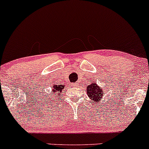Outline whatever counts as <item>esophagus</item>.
<instances>
[{"mask_svg":"<svg viewBox=\"0 0 149 149\" xmlns=\"http://www.w3.org/2000/svg\"><path fill=\"white\" fill-rule=\"evenodd\" d=\"M71 86H73V87H76L77 84H71Z\"/></svg>","mask_w":149,"mask_h":149,"instance_id":"1","label":"esophagus"}]
</instances>
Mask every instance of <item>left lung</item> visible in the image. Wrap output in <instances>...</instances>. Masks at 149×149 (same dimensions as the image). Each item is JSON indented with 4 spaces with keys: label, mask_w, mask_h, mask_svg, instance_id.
<instances>
[{
    "label": "left lung",
    "mask_w": 149,
    "mask_h": 149,
    "mask_svg": "<svg viewBox=\"0 0 149 149\" xmlns=\"http://www.w3.org/2000/svg\"><path fill=\"white\" fill-rule=\"evenodd\" d=\"M103 88L100 87L98 84L93 82V81H91L88 86L86 87V93H87L88 96L89 97L90 99H92L94 102H97L101 101L103 98Z\"/></svg>",
    "instance_id": "obj_1"
}]
</instances>
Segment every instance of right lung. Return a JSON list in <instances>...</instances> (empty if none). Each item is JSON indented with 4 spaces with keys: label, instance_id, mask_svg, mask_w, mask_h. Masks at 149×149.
Listing matches in <instances>:
<instances>
[{
    "label": "right lung",
    "instance_id": "add662e5",
    "mask_svg": "<svg viewBox=\"0 0 149 149\" xmlns=\"http://www.w3.org/2000/svg\"><path fill=\"white\" fill-rule=\"evenodd\" d=\"M65 87V85H56L54 84L52 86V92L53 95H54V98H57V97L61 96V93L62 91H63V88Z\"/></svg>",
    "mask_w": 149,
    "mask_h": 149
}]
</instances>
